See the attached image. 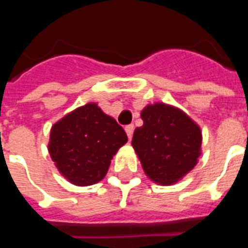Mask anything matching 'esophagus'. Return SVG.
Listing matches in <instances>:
<instances>
[{
    "instance_id": "34e87169",
    "label": "esophagus",
    "mask_w": 248,
    "mask_h": 248,
    "mask_svg": "<svg viewBox=\"0 0 248 248\" xmlns=\"http://www.w3.org/2000/svg\"><path fill=\"white\" fill-rule=\"evenodd\" d=\"M124 131H126V134L129 137V140H131V137H133V133H134V126L133 124H129V126H126L124 127Z\"/></svg>"
}]
</instances>
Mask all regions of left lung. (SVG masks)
<instances>
[{"label":"left lung","instance_id":"8db88e82","mask_svg":"<svg viewBox=\"0 0 248 248\" xmlns=\"http://www.w3.org/2000/svg\"><path fill=\"white\" fill-rule=\"evenodd\" d=\"M131 145L142 169L156 185L171 186L186 177L202 154V131L183 110L155 102L140 111Z\"/></svg>","mask_w":248,"mask_h":248}]
</instances>
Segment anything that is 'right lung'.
Wrapping results in <instances>:
<instances>
[{"label": "right lung", "instance_id": "right-lung-1", "mask_svg": "<svg viewBox=\"0 0 248 248\" xmlns=\"http://www.w3.org/2000/svg\"><path fill=\"white\" fill-rule=\"evenodd\" d=\"M127 142L117 121L90 102L51 126L47 150L61 175L76 186L102 181L117 151Z\"/></svg>", "mask_w": 248, "mask_h": 248}]
</instances>
